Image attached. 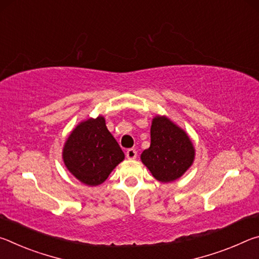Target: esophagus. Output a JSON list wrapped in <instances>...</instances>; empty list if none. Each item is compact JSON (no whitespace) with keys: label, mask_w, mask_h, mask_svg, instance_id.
Listing matches in <instances>:
<instances>
[{"label":"esophagus","mask_w":259,"mask_h":259,"mask_svg":"<svg viewBox=\"0 0 259 259\" xmlns=\"http://www.w3.org/2000/svg\"><path fill=\"white\" fill-rule=\"evenodd\" d=\"M125 154L129 160H134V159H136V156H137V151H136L135 148H129V150L126 151Z\"/></svg>","instance_id":"esophagus-1"}]
</instances>
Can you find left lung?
<instances>
[{"label": "left lung", "mask_w": 259, "mask_h": 259, "mask_svg": "<svg viewBox=\"0 0 259 259\" xmlns=\"http://www.w3.org/2000/svg\"><path fill=\"white\" fill-rule=\"evenodd\" d=\"M194 156V146L185 131L166 116L153 119L151 146L140 155L153 177L162 183L176 181L193 164Z\"/></svg>", "instance_id": "left-lung-1"}]
</instances>
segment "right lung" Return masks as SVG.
<instances>
[{
	"mask_svg": "<svg viewBox=\"0 0 259 259\" xmlns=\"http://www.w3.org/2000/svg\"><path fill=\"white\" fill-rule=\"evenodd\" d=\"M63 160L81 183L97 186L124 160V153L108 131L104 116L99 115L76 125L64 145Z\"/></svg>",
	"mask_w": 259,
	"mask_h": 259,
	"instance_id": "add662e5",
	"label": "right lung"
}]
</instances>
